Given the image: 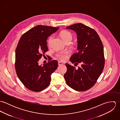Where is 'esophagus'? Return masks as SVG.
Masks as SVG:
<instances>
[{"label": "esophagus", "mask_w": 120, "mask_h": 120, "mask_svg": "<svg viewBox=\"0 0 120 120\" xmlns=\"http://www.w3.org/2000/svg\"><path fill=\"white\" fill-rule=\"evenodd\" d=\"M63 65V63L62 62H61V61H58V65H59V66H62V65Z\"/></svg>", "instance_id": "34e87169"}]
</instances>
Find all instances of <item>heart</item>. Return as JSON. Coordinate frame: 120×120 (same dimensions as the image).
I'll return each instance as SVG.
<instances>
[{"mask_svg": "<svg viewBox=\"0 0 120 120\" xmlns=\"http://www.w3.org/2000/svg\"><path fill=\"white\" fill-rule=\"evenodd\" d=\"M60 35L65 43L68 41H71L72 39V34L69 31L67 30H63L61 31L60 33ZM52 39V36H50L48 41L49 44L50 43ZM68 52H59L56 54V56L61 60H65L68 59Z\"/></svg>", "mask_w": 120, "mask_h": 120, "instance_id": "b5f03b06", "label": "heart"}]
</instances>
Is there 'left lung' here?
<instances>
[{
  "instance_id": "left-lung-1",
  "label": "left lung",
  "mask_w": 120,
  "mask_h": 120,
  "mask_svg": "<svg viewBox=\"0 0 120 120\" xmlns=\"http://www.w3.org/2000/svg\"><path fill=\"white\" fill-rule=\"evenodd\" d=\"M66 29L74 31L77 35L78 50L73 54L70 61L73 64H81L76 69L66 64L67 71L64 78L67 85L80 91L91 88L96 83L104 67V56L102 42L93 29L81 23H75Z\"/></svg>"
}]
</instances>
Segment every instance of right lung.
Returning <instances> with one entry per match:
<instances>
[{"mask_svg":"<svg viewBox=\"0 0 120 120\" xmlns=\"http://www.w3.org/2000/svg\"><path fill=\"white\" fill-rule=\"evenodd\" d=\"M59 28L37 25L22 34L19 40L15 51V69L20 80L31 91L38 92L46 88L50 84L52 73L57 68L56 60L42 66L39 65L38 61L48 50V37Z\"/></svg>","mask_w":120,"mask_h":120,"instance_id":"right-lung-1","label":"right lung"}]
</instances>
